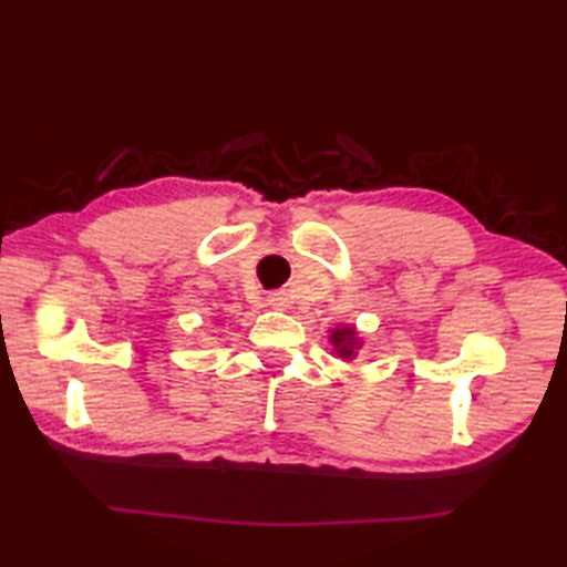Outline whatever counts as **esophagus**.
Returning a JSON list of instances; mask_svg holds the SVG:
<instances>
[{
	"mask_svg": "<svg viewBox=\"0 0 567 567\" xmlns=\"http://www.w3.org/2000/svg\"><path fill=\"white\" fill-rule=\"evenodd\" d=\"M268 307H270V309H277V311H282V309L287 307V295H285V292H272V295L268 297Z\"/></svg>",
	"mask_w": 567,
	"mask_h": 567,
	"instance_id": "1",
	"label": "esophagus"
}]
</instances>
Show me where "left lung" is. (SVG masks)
Listing matches in <instances>:
<instances>
[{
	"mask_svg": "<svg viewBox=\"0 0 567 567\" xmlns=\"http://www.w3.org/2000/svg\"><path fill=\"white\" fill-rule=\"evenodd\" d=\"M329 343L333 346V355L341 358L343 363H353L358 353H363V336L358 333L353 323H336L329 329Z\"/></svg>",
	"mask_w": 567,
	"mask_h": 567,
	"instance_id": "1",
	"label": "left lung"
}]
</instances>
